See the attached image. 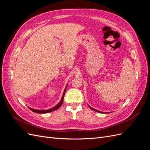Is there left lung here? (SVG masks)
<instances>
[{"label":"left lung","instance_id":"1","mask_svg":"<svg viewBox=\"0 0 150 150\" xmlns=\"http://www.w3.org/2000/svg\"><path fill=\"white\" fill-rule=\"evenodd\" d=\"M88 106H89V107L90 108L91 110H93V111H96V112H100V113H110V112H101V111H98V110H95V109L93 108L92 107H91L89 105H88Z\"/></svg>","mask_w":150,"mask_h":150}]
</instances>
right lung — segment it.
<instances>
[{"label": "right lung", "instance_id": "add662e5", "mask_svg": "<svg viewBox=\"0 0 150 150\" xmlns=\"http://www.w3.org/2000/svg\"><path fill=\"white\" fill-rule=\"evenodd\" d=\"M67 84L66 85V88L64 89V92H63V94L62 96V98H61V101H59V103L57 105H56L54 107L52 108H50V109H48V110H35V109H33V108H31L30 107H28L30 110L31 111H33V112H36V113H40V114H44V113H48V112H52V111H54L56 110L57 109H58L59 108H60L62 105V102H63V99H64V94H65V92H66V88H67Z\"/></svg>", "mask_w": 150, "mask_h": 150}]
</instances>
